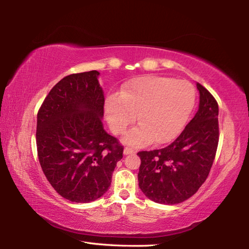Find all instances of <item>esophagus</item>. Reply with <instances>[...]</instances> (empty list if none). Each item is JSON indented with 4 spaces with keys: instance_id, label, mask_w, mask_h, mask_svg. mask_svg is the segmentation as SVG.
<instances>
[{
    "instance_id": "obj_1",
    "label": "esophagus",
    "mask_w": 249,
    "mask_h": 249,
    "mask_svg": "<svg viewBox=\"0 0 249 249\" xmlns=\"http://www.w3.org/2000/svg\"><path fill=\"white\" fill-rule=\"evenodd\" d=\"M135 153V149L130 148V147H125L124 148V154L125 155H129V154H134Z\"/></svg>"
}]
</instances>
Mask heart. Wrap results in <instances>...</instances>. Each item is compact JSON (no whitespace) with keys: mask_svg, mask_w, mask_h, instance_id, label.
<instances>
[{"mask_svg":"<svg viewBox=\"0 0 249 249\" xmlns=\"http://www.w3.org/2000/svg\"><path fill=\"white\" fill-rule=\"evenodd\" d=\"M196 102V89L185 80L168 77L134 79L120 95H111L105 113L113 132L121 134L133 124L140 125L124 136L126 144L144 146L151 142H168L178 136Z\"/></svg>","mask_w":249,"mask_h":249,"instance_id":"obj_1","label":"heart"}]
</instances>
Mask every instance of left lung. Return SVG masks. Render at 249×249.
Wrapping results in <instances>:
<instances>
[{"label": "left lung", "instance_id": "8db88e82", "mask_svg": "<svg viewBox=\"0 0 249 249\" xmlns=\"http://www.w3.org/2000/svg\"><path fill=\"white\" fill-rule=\"evenodd\" d=\"M196 114L165 148L140 151L138 185L148 199L160 204H178L199 190L215 158L218 137V105L200 83Z\"/></svg>", "mask_w": 249, "mask_h": 249}]
</instances>
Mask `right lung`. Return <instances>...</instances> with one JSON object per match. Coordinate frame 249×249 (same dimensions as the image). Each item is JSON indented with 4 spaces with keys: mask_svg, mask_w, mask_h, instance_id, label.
Returning a JSON list of instances; mask_svg holds the SVG:
<instances>
[{
    "mask_svg": "<svg viewBox=\"0 0 249 249\" xmlns=\"http://www.w3.org/2000/svg\"><path fill=\"white\" fill-rule=\"evenodd\" d=\"M96 70L73 73L54 86L37 113L39 163L52 187L75 203L108 190L124 147L103 128L104 95Z\"/></svg>",
    "mask_w": 249,
    "mask_h": 249,
    "instance_id": "obj_1",
    "label": "right lung"
}]
</instances>
